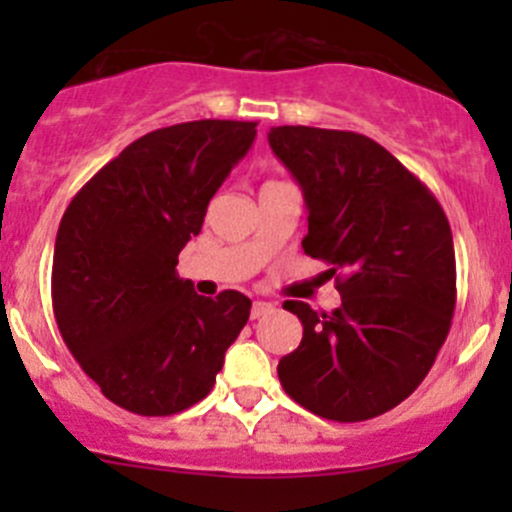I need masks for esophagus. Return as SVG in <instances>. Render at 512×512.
<instances>
[{"label":"esophagus","mask_w":512,"mask_h":512,"mask_svg":"<svg viewBox=\"0 0 512 512\" xmlns=\"http://www.w3.org/2000/svg\"><path fill=\"white\" fill-rule=\"evenodd\" d=\"M270 312H275V307H272L270 302H255L252 304V319H260V317H265V314H270Z\"/></svg>","instance_id":"34e87169"}]
</instances>
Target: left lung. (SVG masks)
I'll list each match as a JSON object with an SVG mask.
<instances>
[{"instance_id": "left-lung-1", "label": "left lung", "mask_w": 512, "mask_h": 512, "mask_svg": "<svg viewBox=\"0 0 512 512\" xmlns=\"http://www.w3.org/2000/svg\"><path fill=\"white\" fill-rule=\"evenodd\" d=\"M272 153L302 188V250L347 270L342 307L287 299L304 334L277 364L282 389L329 421H366L426 379L456 309V252L431 190L384 146L352 131L277 126Z\"/></svg>"}]
</instances>
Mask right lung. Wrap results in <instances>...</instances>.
Wrapping results in <instances>:
<instances>
[{
  "label": "right lung",
  "mask_w": 512,
  "mask_h": 512,
  "mask_svg": "<svg viewBox=\"0 0 512 512\" xmlns=\"http://www.w3.org/2000/svg\"><path fill=\"white\" fill-rule=\"evenodd\" d=\"M252 121L158 128L74 195L61 218L51 302L66 347L103 396L141 416L203 401L252 302L200 297L175 265L210 198L257 136Z\"/></svg>",
  "instance_id": "right-lung-1"
}]
</instances>
